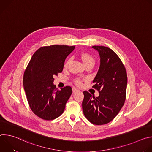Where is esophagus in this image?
Returning <instances> with one entry per match:
<instances>
[{
    "label": "esophagus",
    "mask_w": 152,
    "mask_h": 152,
    "mask_svg": "<svg viewBox=\"0 0 152 152\" xmlns=\"http://www.w3.org/2000/svg\"><path fill=\"white\" fill-rule=\"evenodd\" d=\"M72 90H73V93H75V92H76V91H79V90H78V89H77V88H75V87H73V88H72Z\"/></svg>",
    "instance_id": "34e87169"
}]
</instances>
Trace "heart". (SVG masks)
Segmentation results:
<instances>
[{
  "instance_id": "b5f03b06",
  "label": "heart",
  "mask_w": 152,
  "mask_h": 152,
  "mask_svg": "<svg viewBox=\"0 0 152 152\" xmlns=\"http://www.w3.org/2000/svg\"><path fill=\"white\" fill-rule=\"evenodd\" d=\"M81 59H82L84 65L86 64H88V63H91V62L94 63V58L88 53H82L81 55ZM69 61L70 60L69 59L67 61H66V63H65V66H66V67L67 66V65H68V64L69 62ZM76 82L77 84H80V80L78 79V80H77L76 81Z\"/></svg>"
}]
</instances>
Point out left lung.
Listing matches in <instances>:
<instances>
[{"instance_id": "8db88e82", "label": "left lung", "mask_w": 152, "mask_h": 152, "mask_svg": "<svg viewBox=\"0 0 152 152\" xmlns=\"http://www.w3.org/2000/svg\"><path fill=\"white\" fill-rule=\"evenodd\" d=\"M99 52V70L93 87L99 91L97 97L83 91V114L91 123L102 125L112 121L118 114L126 100L127 77L126 69L118 55L102 46L91 47Z\"/></svg>"}]
</instances>
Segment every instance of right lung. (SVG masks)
I'll use <instances>...</instances> for the list:
<instances>
[{
	"instance_id": "1",
	"label": "right lung",
	"mask_w": 152,
	"mask_h": 152,
	"mask_svg": "<svg viewBox=\"0 0 152 152\" xmlns=\"http://www.w3.org/2000/svg\"><path fill=\"white\" fill-rule=\"evenodd\" d=\"M75 46L52 45L42 47L32 55L23 76V86L31 110L39 118L54 120L64 112L72 89L58 90L55 76L61 73L64 62Z\"/></svg>"
}]
</instances>
